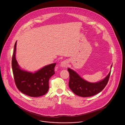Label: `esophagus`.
<instances>
[{"mask_svg": "<svg viewBox=\"0 0 125 125\" xmlns=\"http://www.w3.org/2000/svg\"><path fill=\"white\" fill-rule=\"evenodd\" d=\"M60 66L63 67H66L68 66V61L67 60H64L60 63Z\"/></svg>", "mask_w": 125, "mask_h": 125, "instance_id": "1", "label": "esophagus"}]
</instances>
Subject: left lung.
<instances>
[{"label": "left lung", "mask_w": 125, "mask_h": 125, "mask_svg": "<svg viewBox=\"0 0 125 125\" xmlns=\"http://www.w3.org/2000/svg\"><path fill=\"white\" fill-rule=\"evenodd\" d=\"M112 65L111 66L112 68ZM70 79L69 86L75 94L81 97L94 96L101 92L107 84L111 71L103 80L98 82L92 83L82 79L74 70L68 69Z\"/></svg>", "instance_id": "8db88e82"}]
</instances>
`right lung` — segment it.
Here are the masks:
<instances>
[{
	"mask_svg": "<svg viewBox=\"0 0 125 125\" xmlns=\"http://www.w3.org/2000/svg\"><path fill=\"white\" fill-rule=\"evenodd\" d=\"M16 43L17 41L12 58V67L17 87L21 93L31 97L45 94L49 89V80L55 74L56 63L47 65L34 73L21 70L15 57Z\"/></svg>",
	"mask_w": 125,
	"mask_h": 125,
	"instance_id": "add662e5",
	"label": "right lung"
}]
</instances>
